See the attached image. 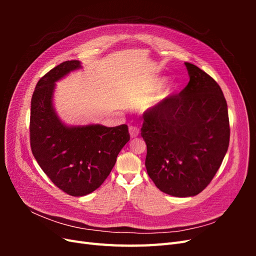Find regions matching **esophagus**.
Returning a JSON list of instances; mask_svg holds the SVG:
<instances>
[{"instance_id": "esophagus-1", "label": "esophagus", "mask_w": 256, "mask_h": 256, "mask_svg": "<svg viewBox=\"0 0 256 256\" xmlns=\"http://www.w3.org/2000/svg\"><path fill=\"white\" fill-rule=\"evenodd\" d=\"M129 134H130L131 138H136V136H138V134H140V129L136 127V126H130L129 127Z\"/></svg>"}]
</instances>
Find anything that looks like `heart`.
Instances as JSON below:
<instances>
[{
  "instance_id": "1",
  "label": "heart",
  "mask_w": 256,
  "mask_h": 256,
  "mask_svg": "<svg viewBox=\"0 0 256 256\" xmlns=\"http://www.w3.org/2000/svg\"><path fill=\"white\" fill-rule=\"evenodd\" d=\"M161 84H162V82L161 81H154L152 84V86H150V90H156L157 88H159L160 86H161ZM174 92V85H172V84H170V85H168L166 88H164V90H162L161 92H160V98H166V97H168L170 95L172 94V92Z\"/></svg>"
}]
</instances>
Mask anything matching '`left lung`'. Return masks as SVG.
I'll use <instances>...</instances> for the list:
<instances>
[{"instance_id":"obj_1","label":"left lung","mask_w":256,"mask_h":256,"mask_svg":"<svg viewBox=\"0 0 256 256\" xmlns=\"http://www.w3.org/2000/svg\"><path fill=\"white\" fill-rule=\"evenodd\" d=\"M190 81L180 94L143 114L147 174L166 194L187 198L210 184L230 144L228 104L221 88L184 63Z\"/></svg>"}]
</instances>
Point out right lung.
Here are the masks:
<instances>
[{
  "label": "right lung",
  "instance_id": "right-lung-1",
  "mask_svg": "<svg viewBox=\"0 0 256 256\" xmlns=\"http://www.w3.org/2000/svg\"><path fill=\"white\" fill-rule=\"evenodd\" d=\"M81 67L66 60L37 82L30 102V142L42 171L62 191L72 196L90 194L104 184L118 154L130 140L128 126L68 127L54 112L56 82Z\"/></svg>",
  "mask_w": 256,
  "mask_h": 256
}]
</instances>
